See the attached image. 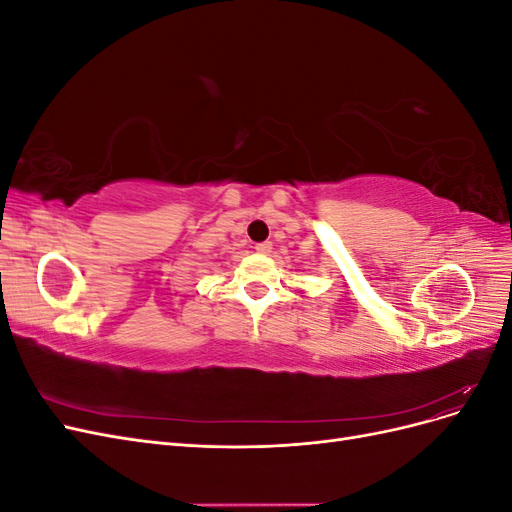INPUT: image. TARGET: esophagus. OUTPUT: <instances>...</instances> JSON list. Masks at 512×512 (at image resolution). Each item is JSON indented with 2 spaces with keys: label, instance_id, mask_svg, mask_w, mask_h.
I'll use <instances>...</instances> for the list:
<instances>
[{
  "label": "esophagus",
  "instance_id": "1",
  "mask_svg": "<svg viewBox=\"0 0 512 512\" xmlns=\"http://www.w3.org/2000/svg\"><path fill=\"white\" fill-rule=\"evenodd\" d=\"M254 250L258 252V254H262V256H267V254H271V250H273V245L267 241V243H256V247Z\"/></svg>",
  "mask_w": 512,
  "mask_h": 512
}]
</instances>
